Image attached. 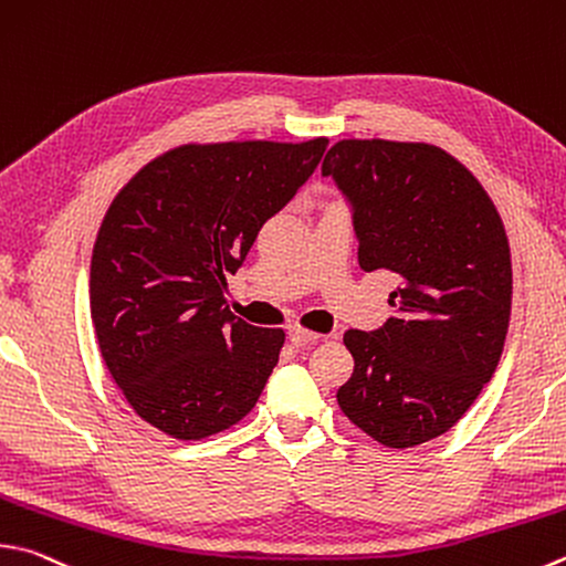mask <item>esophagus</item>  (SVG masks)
<instances>
[{"mask_svg": "<svg viewBox=\"0 0 566 566\" xmlns=\"http://www.w3.org/2000/svg\"><path fill=\"white\" fill-rule=\"evenodd\" d=\"M318 338H322V334L310 332V328H304L300 324L290 326V342L296 344V346H312V344L318 342Z\"/></svg>", "mask_w": 566, "mask_h": 566, "instance_id": "obj_1", "label": "esophagus"}]
</instances>
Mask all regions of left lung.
Returning a JSON list of instances; mask_svg holds the SVG:
<instances>
[{"instance_id": "1", "label": "left lung", "mask_w": 566, "mask_h": 566, "mask_svg": "<svg viewBox=\"0 0 566 566\" xmlns=\"http://www.w3.org/2000/svg\"><path fill=\"white\" fill-rule=\"evenodd\" d=\"M322 176L352 202L361 270L398 276L396 314L344 334L354 374L338 408L386 448L428 443L475 403L505 348V224L480 180L430 143L338 140Z\"/></svg>"}]
</instances>
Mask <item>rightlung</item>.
<instances>
[{
	"mask_svg": "<svg viewBox=\"0 0 566 566\" xmlns=\"http://www.w3.org/2000/svg\"><path fill=\"white\" fill-rule=\"evenodd\" d=\"M326 146L188 143L113 198L91 256V318L108 374L153 428L200 440L254 408L284 332L242 322L224 292Z\"/></svg>",
	"mask_w": 566,
	"mask_h": 566,
	"instance_id": "obj_1",
	"label": "right lung"
}]
</instances>
